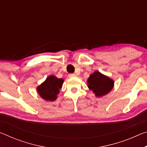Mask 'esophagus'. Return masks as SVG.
<instances>
[{
	"instance_id": "obj_1",
	"label": "esophagus",
	"mask_w": 147,
	"mask_h": 147,
	"mask_svg": "<svg viewBox=\"0 0 147 147\" xmlns=\"http://www.w3.org/2000/svg\"><path fill=\"white\" fill-rule=\"evenodd\" d=\"M69 77H74V76H76V74H74V73H70L69 74Z\"/></svg>"
}]
</instances>
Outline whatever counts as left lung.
Masks as SVG:
<instances>
[{
	"label": "left lung",
	"instance_id": "8db88e82",
	"mask_svg": "<svg viewBox=\"0 0 147 147\" xmlns=\"http://www.w3.org/2000/svg\"><path fill=\"white\" fill-rule=\"evenodd\" d=\"M88 83V88L95 93L96 96H102L108 93L112 89L114 84L112 80L98 71L91 74Z\"/></svg>",
	"mask_w": 147,
	"mask_h": 147
}]
</instances>
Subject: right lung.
I'll list each match as a JSON object with an SVG mask.
<instances>
[{
	"mask_svg": "<svg viewBox=\"0 0 147 147\" xmlns=\"http://www.w3.org/2000/svg\"><path fill=\"white\" fill-rule=\"evenodd\" d=\"M63 80L54 76H50L46 80L38 87L37 90L42 98L46 100L54 101L57 98L59 89L61 88Z\"/></svg>",
	"mask_w": 147,
	"mask_h": 147,
	"instance_id": "obj_1",
	"label": "right lung"
}]
</instances>
